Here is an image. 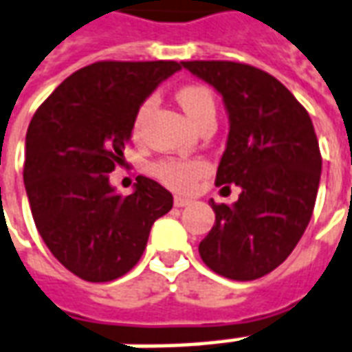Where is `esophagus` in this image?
Instances as JSON below:
<instances>
[{"label": "esophagus", "instance_id": "1", "mask_svg": "<svg viewBox=\"0 0 352 352\" xmlns=\"http://www.w3.org/2000/svg\"><path fill=\"white\" fill-rule=\"evenodd\" d=\"M173 204H175L177 208H184V206L190 204V200H188V198H183V196H175V198H173Z\"/></svg>", "mask_w": 352, "mask_h": 352}]
</instances>
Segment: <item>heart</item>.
<instances>
[{
	"label": "heart",
	"mask_w": 352,
	"mask_h": 352,
	"mask_svg": "<svg viewBox=\"0 0 352 352\" xmlns=\"http://www.w3.org/2000/svg\"><path fill=\"white\" fill-rule=\"evenodd\" d=\"M177 100L184 110V114L196 127H200L206 120H215V97L210 87L201 83H188L177 91ZM148 110V102H142L133 118V133L141 131L142 120ZM152 173L162 183L173 190H188L194 183L208 173V164L198 158H164L152 166Z\"/></svg>",
	"instance_id": "heart-1"
}]
</instances>
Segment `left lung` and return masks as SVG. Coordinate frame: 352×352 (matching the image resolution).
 I'll return each mask as SVG.
<instances>
[{"mask_svg": "<svg viewBox=\"0 0 352 352\" xmlns=\"http://www.w3.org/2000/svg\"><path fill=\"white\" fill-rule=\"evenodd\" d=\"M181 65L223 95L230 131L215 184L242 188L215 204L201 261L230 280L261 278L286 261L313 217L322 156L303 104L265 70L232 60Z\"/></svg>", "mask_w": 352, "mask_h": 352, "instance_id": "8db88e82", "label": "left lung"}]
</instances>
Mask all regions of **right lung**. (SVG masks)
<instances>
[{
  "label": "right lung",
  "mask_w": 352,
  "mask_h": 352,
  "mask_svg": "<svg viewBox=\"0 0 352 352\" xmlns=\"http://www.w3.org/2000/svg\"><path fill=\"white\" fill-rule=\"evenodd\" d=\"M175 60H100L66 78L36 110L26 133L24 184L39 236L63 267L87 282L133 269L169 190L139 175L122 198L108 173L124 164L133 118Z\"/></svg>",
  "instance_id": "obj_1"
}]
</instances>
